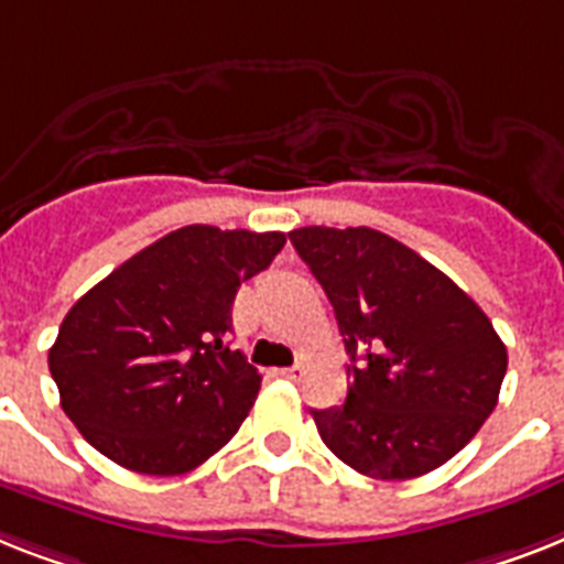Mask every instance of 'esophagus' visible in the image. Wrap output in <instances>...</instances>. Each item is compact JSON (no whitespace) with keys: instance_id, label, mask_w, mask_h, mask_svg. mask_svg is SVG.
I'll return each instance as SVG.
<instances>
[{"instance_id":"esophagus-1","label":"esophagus","mask_w":564,"mask_h":564,"mask_svg":"<svg viewBox=\"0 0 564 564\" xmlns=\"http://www.w3.org/2000/svg\"><path fill=\"white\" fill-rule=\"evenodd\" d=\"M281 377L283 379H292V382H297V379L304 377V365H292V368H283Z\"/></svg>"}]
</instances>
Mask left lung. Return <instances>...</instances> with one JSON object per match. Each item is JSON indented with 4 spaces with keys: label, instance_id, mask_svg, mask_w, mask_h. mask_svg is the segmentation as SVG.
<instances>
[{
    "label": "left lung",
    "instance_id": "1",
    "mask_svg": "<svg viewBox=\"0 0 564 564\" xmlns=\"http://www.w3.org/2000/svg\"><path fill=\"white\" fill-rule=\"evenodd\" d=\"M290 240L327 292L350 354L338 409H313L322 441L379 480L432 473L498 402L507 347L452 278L373 228L306 226Z\"/></svg>",
    "mask_w": 564,
    "mask_h": 564
}]
</instances>
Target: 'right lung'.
Here are the masks:
<instances>
[{"label": "right lung", "instance_id": "1", "mask_svg": "<svg viewBox=\"0 0 564 564\" xmlns=\"http://www.w3.org/2000/svg\"><path fill=\"white\" fill-rule=\"evenodd\" d=\"M283 242L281 231L176 228L68 310L48 370L100 455L141 475H185L235 437L260 373L228 347L231 304Z\"/></svg>", "mask_w": 564, "mask_h": 564}]
</instances>
